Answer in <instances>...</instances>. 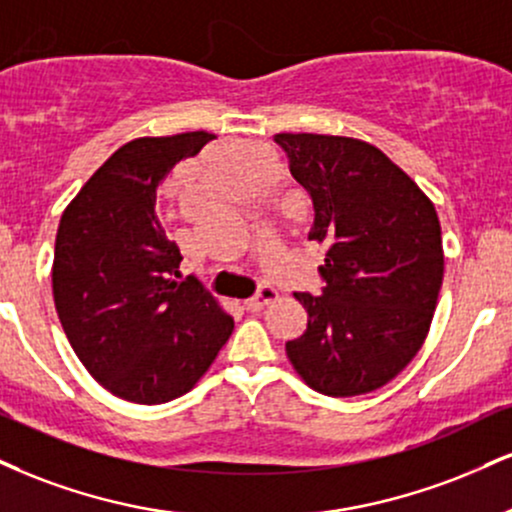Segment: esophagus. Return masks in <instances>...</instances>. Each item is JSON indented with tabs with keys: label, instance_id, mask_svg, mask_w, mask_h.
<instances>
[{
	"label": "esophagus",
	"instance_id": "34e87169",
	"mask_svg": "<svg viewBox=\"0 0 512 512\" xmlns=\"http://www.w3.org/2000/svg\"><path fill=\"white\" fill-rule=\"evenodd\" d=\"M276 298H279V293H276V288H272V286H260V291L252 295L250 300H245V307H248L250 312H257V310H262L264 305L274 303Z\"/></svg>",
	"mask_w": 512,
	"mask_h": 512
}]
</instances>
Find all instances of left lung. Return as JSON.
<instances>
[{
	"label": "left lung",
	"mask_w": 512,
	"mask_h": 512,
	"mask_svg": "<svg viewBox=\"0 0 512 512\" xmlns=\"http://www.w3.org/2000/svg\"><path fill=\"white\" fill-rule=\"evenodd\" d=\"M312 197L310 240L326 243L319 295L293 293L307 329L286 343L295 372L324 396L377 391L417 355L443 281L441 224L417 183L374 145L279 133Z\"/></svg>",
	"instance_id": "1"
}]
</instances>
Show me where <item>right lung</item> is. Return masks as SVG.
Returning <instances> with one entry per match:
<instances>
[{"label":"right lung","instance_id":"obj_1","mask_svg":"<svg viewBox=\"0 0 512 512\" xmlns=\"http://www.w3.org/2000/svg\"><path fill=\"white\" fill-rule=\"evenodd\" d=\"M209 140L205 131L131 140L61 214L52 267L59 322L92 377L131 403L188 393L233 331L195 276L176 281L181 250L155 212L159 183Z\"/></svg>","mask_w":512,"mask_h":512}]
</instances>
